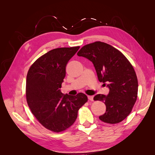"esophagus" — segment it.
<instances>
[{
    "label": "esophagus",
    "mask_w": 155,
    "mask_h": 155,
    "mask_svg": "<svg viewBox=\"0 0 155 155\" xmlns=\"http://www.w3.org/2000/svg\"><path fill=\"white\" fill-rule=\"evenodd\" d=\"M88 99L90 101H93V96H88Z\"/></svg>",
    "instance_id": "obj_1"
}]
</instances>
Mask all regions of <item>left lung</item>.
I'll return each instance as SVG.
<instances>
[{
  "mask_svg": "<svg viewBox=\"0 0 155 155\" xmlns=\"http://www.w3.org/2000/svg\"><path fill=\"white\" fill-rule=\"evenodd\" d=\"M78 56L92 62L98 80L108 83L107 96L97 94L94 100L103 101L106 112L99 117L105 123L115 124L127 117L137 100L138 79L133 65L120 51L104 42L86 45L78 52Z\"/></svg>",
  "mask_w": 155,
  "mask_h": 155,
  "instance_id": "1",
  "label": "left lung"
}]
</instances>
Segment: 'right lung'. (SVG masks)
Returning a JSON list of instances; mask_svg holds the SVG:
<instances>
[{"label": "right lung", "instance_id": "obj_1", "mask_svg": "<svg viewBox=\"0 0 155 155\" xmlns=\"http://www.w3.org/2000/svg\"><path fill=\"white\" fill-rule=\"evenodd\" d=\"M79 46L58 48L41 56L26 77V101L32 114L44 127L61 133L72 125L79 109L88 101L83 93L69 96L60 92L68 61Z\"/></svg>", "mask_w": 155, "mask_h": 155}]
</instances>
